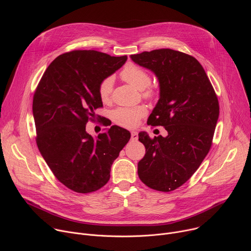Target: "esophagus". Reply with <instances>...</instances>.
<instances>
[{"label": "esophagus", "instance_id": "34e87169", "mask_svg": "<svg viewBox=\"0 0 251 251\" xmlns=\"http://www.w3.org/2000/svg\"><path fill=\"white\" fill-rule=\"evenodd\" d=\"M131 139L132 140H138V133L136 131H132L131 132Z\"/></svg>", "mask_w": 251, "mask_h": 251}]
</instances>
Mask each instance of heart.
I'll list each match as a JSON object with an SVG mask.
<instances>
[{
    "instance_id": "obj_1",
    "label": "heart",
    "mask_w": 251,
    "mask_h": 251,
    "mask_svg": "<svg viewBox=\"0 0 251 251\" xmlns=\"http://www.w3.org/2000/svg\"><path fill=\"white\" fill-rule=\"evenodd\" d=\"M122 78L133 85L138 90H144L151 83V77L146 70L134 63H128L121 71ZM113 88V78H105L99 86V94L102 101L109 100ZM146 96L152 95V90L147 89L145 91ZM147 113L145 106L139 105L136 107H120L112 112L113 121L123 127L132 128L135 127L140 118Z\"/></svg>"
}]
</instances>
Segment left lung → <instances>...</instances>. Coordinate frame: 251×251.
Wrapping results in <instances>:
<instances>
[{
    "label": "left lung",
    "mask_w": 251,
    "mask_h": 251,
    "mask_svg": "<svg viewBox=\"0 0 251 251\" xmlns=\"http://www.w3.org/2000/svg\"><path fill=\"white\" fill-rule=\"evenodd\" d=\"M130 57L158 78L160 96L147 123L168 132L153 139L139 133L146 154L138 163V176L153 190L171 192L185 184L207 155L219 100L203 67L189 54L161 49Z\"/></svg>",
    "instance_id": "obj_1"
}]
</instances>
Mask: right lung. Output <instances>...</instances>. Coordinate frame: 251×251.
<instances>
[{"mask_svg": "<svg viewBox=\"0 0 251 251\" xmlns=\"http://www.w3.org/2000/svg\"><path fill=\"white\" fill-rule=\"evenodd\" d=\"M126 60V55L91 50L60 54L33 95L39 150L57 180L76 193H92L107 184L114 160L131 137L116 125L96 137L86 132V123L102 106L101 82Z\"/></svg>", "mask_w": 251, "mask_h": 251, "instance_id": "obj_1", "label": "right lung"}]
</instances>
